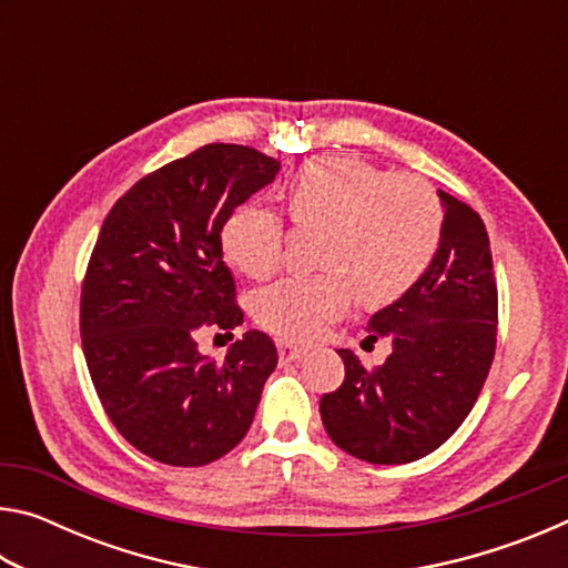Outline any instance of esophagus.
Masks as SVG:
<instances>
[{"mask_svg": "<svg viewBox=\"0 0 568 568\" xmlns=\"http://www.w3.org/2000/svg\"><path fill=\"white\" fill-rule=\"evenodd\" d=\"M305 353H307V348H301V345H293V343H287V341H277V355H281L283 363L301 361Z\"/></svg>", "mask_w": 568, "mask_h": 568, "instance_id": "esophagus-1", "label": "esophagus"}]
</instances>
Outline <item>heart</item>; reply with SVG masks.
Masks as SVG:
<instances>
[{
  "instance_id": "b5f03b06",
  "label": "heart",
  "mask_w": 568,
  "mask_h": 568,
  "mask_svg": "<svg viewBox=\"0 0 568 568\" xmlns=\"http://www.w3.org/2000/svg\"><path fill=\"white\" fill-rule=\"evenodd\" d=\"M297 230H323L318 275L285 277L253 297V315L283 341H315L343 318L355 295L368 307L410 291L436 255L444 213L434 187L413 175H390L353 155L305 162L287 187ZM223 253L255 281L283 263V220L265 205H243L220 233Z\"/></svg>"
}]
</instances>
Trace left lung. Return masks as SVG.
<instances>
[{"instance_id": "1", "label": "left lung", "mask_w": 568, "mask_h": 568, "mask_svg": "<svg viewBox=\"0 0 568 568\" xmlns=\"http://www.w3.org/2000/svg\"><path fill=\"white\" fill-rule=\"evenodd\" d=\"M438 197L444 227L434 261L368 321V338L390 341L386 363L365 371L341 348L345 381L321 398L333 444L368 464H410L446 444L494 361L498 295L486 225L448 192Z\"/></svg>"}]
</instances>
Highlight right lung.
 Here are the masks:
<instances>
[{
    "label": "right lung",
    "mask_w": 568,
    "mask_h": 568,
    "mask_svg": "<svg viewBox=\"0 0 568 568\" xmlns=\"http://www.w3.org/2000/svg\"><path fill=\"white\" fill-rule=\"evenodd\" d=\"M277 170L253 148H200L124 192L92 250L80 333L94 390L114 428L168 466L233 450L277 365L261 331L230 345L225 361L197 351L205 328L243 325L220 233Z\"/></svg>",
    "instance_id": "obj_1"
}]
</instances>
